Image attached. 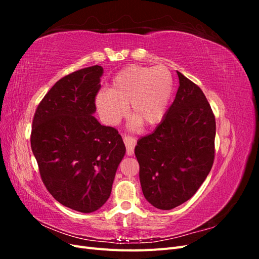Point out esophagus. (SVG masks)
Segmentation results:
<instances>
[{"mask_svg": "<svg viewBox=\"0 0 259 259\" xmlns=\"http://www.w3.org/2000/svg\"><path fill=\"white\" fill-rule=\"evenodd\" d=\"M123 142L125 144V147H126V153L127 155H132L134 153V149L136 146V139L130 137V136H125L123 138Z\"/></svg>", "mask_w": 259, "mask_h": 259, "instance_id": "34e87169", "label": "esophagus"}]
</instances>
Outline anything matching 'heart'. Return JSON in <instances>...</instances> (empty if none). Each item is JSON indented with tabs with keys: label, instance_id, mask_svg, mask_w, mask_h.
<instances>
[{
	"label": "heart",
	"instance_id": "obj_1",
	"mask_svg": "<svg viewBox=\"0 0 259 259\" xmlns=\"http://www.w3.org/2000/svg\"><path fill=\"white\" fill-rule=\"evenodd\" d=\"M173 89L167 68L130 66L114 76L110 90L97 94L96 108L107 124L115 125L126 114L130 104L134 123L152 126L165 115Z\"/></svg>",
	"mask_w": 259,
	"mask_h": 259
}]
</instances>
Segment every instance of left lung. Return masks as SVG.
<instances>
[{
	"label": "left lung",
	"mask_w": 259,
	"mask_h": 259,
	"mask_svg": "<svg viewBox=\"0 0 259 259\" xmlns=\"http://www.w3.org/2000/svg\"><path fill=\"white\" fill-rule=\"evenodd\" d=\"M179 88L165 116L137 142L135 155L146 200L171 209L193 197L215 159L216 122L199 86L177 71Z\"/></svg>",
	"instance_id": "obj_1"
}]
</instances>
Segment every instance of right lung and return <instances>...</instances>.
Listing matches in <instances>:
<instances>
[{
  "label": "right lung",
  "instance_id": "right-lung-1",
  "mask_svg": "<svg viewBox=\"0 0 259 259\" xmlns=\"http://www.w3.org/2000/svg\"><path fill=\"white\" fill-rule=\"evenodd\" d=\"M101 74L103 67L92 66L55 83L36 108L30 136L46 189L81 213L105 204L125 154L119 132L93 115Z\"/></svg>",
  "mask_w": 259,
  "mask_h": 259
}]
</instances>
